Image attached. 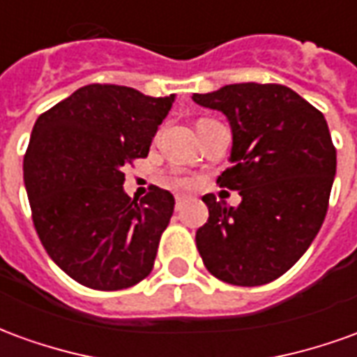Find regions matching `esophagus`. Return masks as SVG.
<instances>
[{"instance_id": "esophagus-1", "label": "esophagus", "mask_w": 357, "mask_h": 357, "mask_svg": "<svg viewBox=\"0 0 357 357\" xmlns=\"http://www.w3.org/2000/svg\"><path fill=\"white\" fill-rule=\"evenodd\" d=\"M185 202H187L185 197H181V195H179V197H176V210L183 208V204H185Z\"/></svg>"}]
</instances>
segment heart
Here are the masks:
<instances>
[{"mask_svg":"<svg viewBox=\"0 0 357 357\" xmlns=\"http://www.w3.org/2000/svg\"><path fill=\"white\" fill-rule=\"evenodd\" d=\"M176 183H178V185H187V183H189V181H187V179H178V181H176Z\"/></svg>","mask_w":357,"mask_h":357,"instance_id":"obj_1","label":"heart"}]
</instances>
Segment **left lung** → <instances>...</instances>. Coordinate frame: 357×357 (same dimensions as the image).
I'll return each instance as SVG.
<instances>
[{"instance_id":"8db88e82","label":"left lung","mask_w":357,"mask_h":357,"mask_svg":"<svg viewBox=\"0 0 357 357\" xmlns=\"http://www.w3.org/2000/svg\"><path fill=\"white\" fill-rule=\"evenodd\" d=\"M193 101L229 120L233 166L218 183L243 197L237 208L202 197L208 222L195 237L202 262L225 283H271L306 252L329 208L337 149L327 120L281 84H231Z\"/></svg>"}]
</instances>
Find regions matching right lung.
I'll return each instance as SVG.
<instances>
[{
    "label": "right lung",
    "instance_id": "obj_1",
    "mask_svg": "<svg viewBox=\"0 0 357 357\" xmlns=\"http://www.w3.org/2000/svg\"><path fill=\"white\" fill-rule=\"evenodd\" d=\"M172 102L174 95L89 84L36 120L24 155L32 222L51 260L84 287L122 291L155 266L174 197L151 185L137 202L122 185Z\"/></svg>",
    "mask_w": 357,
    "mask_h": 357
}]
</instances>
